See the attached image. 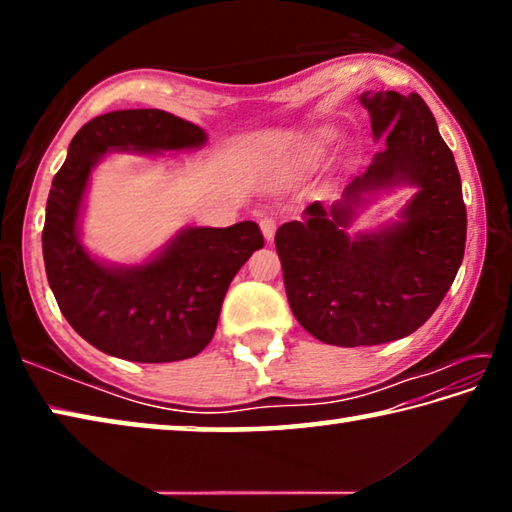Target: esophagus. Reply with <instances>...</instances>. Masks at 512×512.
<instances>
[{
	"mask_svg": "<svg viewBox=\"0 0 512 512\" xmlns=\"http://www.w3.org/2000/svg\"><path fill=\"white\" fill-rule=\"evenodd\" d=\"M259 228H262V235L266 237V241H271L275 237V230H277V223L271 216H264L262 221H259Z\"/></svg>",
	"mask_w": 512,
	"mask_h": 512,
	"instance_id": "1",
	"label": "esophagus"
}]
</instances>
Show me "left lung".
<instances>
[{
  "instance_id": "left-lung-1",
  "label": "left lung",
  "mask_w": 512,
  "mask_h": 512,
  "mask_svg": "<svg viewBox=\"0 0 512 512\" xmlns=\"http://www.w3.org/2000/svg\"><path fill=\"white\" fill-rule=\"evenodd\" d=\"M361 103L386 149L345 187L341 203L329 210L311 203L302 221L275 232L293 316L318 341L341 348L397 341L427 323L452 287L467 235L454 153L420 94L363 92ZM400 179L421 189L405 221L379 236H345L347 203Z\"/></svg>"
}]
</instances>
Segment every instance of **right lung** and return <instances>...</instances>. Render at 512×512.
Wrapping results in <instances>:
<instances>
[{
  "instance_id": "1",
  "label": "right lung",
  "mask_w": 512,
  "mask_h": 512,
  "mask_svg": "<svg viewBox=\"0 0 512 512\" xmlns=\"http://www.w3.org/2000/svg\"><path fill=\"white\" fill-rule=\"evenodd\" d=\"M205 133L164 110H115L90 119L69 144L47 198L42 255L67 323L94 348L140 363L196 357L212 341L232 277L264 246L259 225L189 228L153 262L108 268L76 237L88 176L108 149L173 151L201 146Z\"/></svg>"
}]
</instances>
